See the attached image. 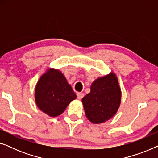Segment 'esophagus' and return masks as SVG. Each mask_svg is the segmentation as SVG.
I'll use <instances>...</instances> for the list:
<instances>
[{
    "mask_svg": "<svg viewBox=\"0 0 158 158\" xmlns=\"http://www.w3.org/2000/svg\"><path fill=\"white\" fill-rule=\"evenodd\" d=\"M84 96V94H83V93H77V99H79V100H81V99H82V98Z\"/></svg>",
    "mask_w": 158,
    "mask_h": 158,
    "instance_id": "esophagus-1",
    "label": "esophagus"
}]
</instances>
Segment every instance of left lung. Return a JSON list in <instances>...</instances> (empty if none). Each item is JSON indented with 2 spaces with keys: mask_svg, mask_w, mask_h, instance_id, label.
I'll use <instances>...</instances> for the list:
<instances>
[{
  "mask_svg": "<svg viewBox=\"0 0 158 158\" xmlns=\"http://www.w3.org/2000/svg\"><path fill=\"white\" fill-rule=\"evenodd\" d=\"M122 92L114 73L98 77L90 86V92L82 98L86 117L100 124L115 115L121 103Z\"/></svg>",
  "mask_w": 158,
  "mask_h": 158,
  "instance_id": "obj_1",
  "label": "left lung"
}]
</instances>
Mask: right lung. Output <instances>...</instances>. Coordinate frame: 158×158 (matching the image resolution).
<instances>
[{
    "label": "right lung",
    "instance_id": "obj_1",
    "mask_svg": "<svg viewBox=\"0 0 158 158\" xmlns=\"http://www.w3.org/2000/svg\"><path fill=\"white\" fill-rule=\"evenodd\" d=\"M34 97L41 111L55 117L63 113L76 94L59 70L49 69L36 83Z\"/></svg>",
    "mask_w": 158,
    "mask_h": 158
}]
</instances>
